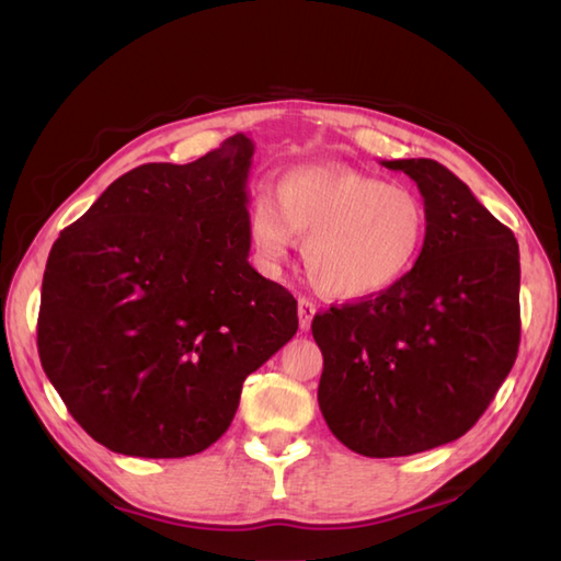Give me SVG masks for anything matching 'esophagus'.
<instances>
[{
    "label": "esophagus",
    "mask_w": 561,
    "mask_h": 561,
    "mask_svg": "<svg viewBox=\"0 0 561 561\" xmlns=\"http://www.w3.org/2000/svg\"><path fill=\"white\" fill-rule=\"evenodd\" d=\"M313 316H316V304L311 299H306V296H301V299H299V325H301V330L311 328Z\"/></svg>",
    "instance_id": "1"
}]
</instances>
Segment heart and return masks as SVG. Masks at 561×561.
<instances>
[{
    "mask_svg": "<svg viewBox=\"0 0 561 561\" xmlns=\"http://www.w3.org/2000/svg\"><path fill=\"white\" fill-rule=\"evenodd\" d=\"M248 233L265 265L304 241V270L332 299H368L400 284L422 257L428 211L422 197L386 178L342 165H301L279 185L262 190Z\"/></svg>",
    "mask_w": 561,
    "mask_h": 561,
    "instance_id": "heart-1",
    "label": "heart"
}]
</instances>
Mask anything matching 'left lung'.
Here are the masks:
<instances>
[{
  "label": "left lung",
  "mask_w": 561,
  "mask_h": 561,
  "mask_svg": "<svg viewBox=\"0 0 561 561\" xmlns=\"http://www.w3.org/2000/svg\"><path fill=\"white\" fill-rule=\"evenodd\" d=\"M408 173L428 211L414 270L396 287L313 318L318 404L330 432L368 458L412 456L470 432L516 362L520 262L511 229L432 159Z\"/></svg>",
  "instance_id": "left-lung-1"
}]
</instances>
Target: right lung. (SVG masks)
Here are the masks:
<instances>
[{
	"label": "right lung",
	"instance_id": "add662e5",
	"mask_svg": "<svg viewBox=\"0 0 561 561\" xmlns=\"http://www.w3.org/2000/svg\"><path fill=\"white\" fill-rule=\"evenodd\" d=\"M255 145L117 178L59 233L43 274L38 354L69 414L123 456L209 448L243 380L299 330L294 296L248 262Z\"/></svg>",
	"mask_w": 561,
	"mask_h": 561
}]
</instances>
